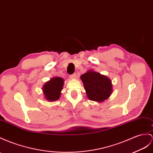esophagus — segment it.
<instances>
[{"mask_svg":"<svg viewBox=\"0 0 153 153\" xmlns=\"http://www.w3.org/2000/svg\"><path fill=\"white\" fill-rule=\"evenodd\" d=\"M70 77L71 78V79H76V78L77 77V75H76V74H72V75L70 76Z\"/></svg>","mask_w":153,"mask_h":153,"instance_id":"34e87169","label":"esophagus"}]
</instances>
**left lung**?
<instances>
[{"label":"left lung","mask_w":153,"mask_h":153,"mask_svg":"<svg viewBox=\"0 0 153 153\" xmlns=\"http://www.w3.org/2000/svg\"><path fill=\"white\" fill-rule=\"evenodd\" d=\"M80 79L83 82L86 94L90 100L100 103L107 100L112 94V81L106 76L89 70L82 74Z\"/></svg>","instance_id":"left-lung-1"}]
</instances>
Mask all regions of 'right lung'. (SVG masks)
Masks as SVG:
<instances>
[{
	"label": "right lung",
	"instance_id": "right-lung-1",
	"mask_svg": "<svg viewBox=\"0 0 153 153\" xmlns=\"http://www.w3.org/2000/svg\"><path fill=\"white\" fill-rule=\"evenodd\" d=\"M64 81L63 78L54 77L46 82L42 88L45 99L48 101H55L59 99Z\"/></svg>",
	"mask_w": 153,
	"mask_h": 153
}]
</instances>
